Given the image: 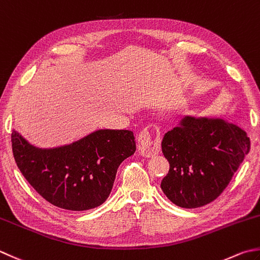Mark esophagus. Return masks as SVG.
<instances>
[{"instance_id":"esophagus-1","label":"esophagus","mask_w":260,"mask_h":260,"mask_svg":"<svg viewBox=\"0 0 260 260\" xmlns=\"http://www.w3.org/2000/svg\"><path fill=\"white\" fill-rule=\"evenodd\" d=\"M137 147L142 155L144 156H153L160 152V141L152 140L151 135L147 131H142L137 140Z\"/></svg>"}]
</instances>
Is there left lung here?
<instances>
[{"mask_svg": "<svg viewBox=\"0 0 260 260\" xmlns=\"http://www.w3.org/2000/svg\"><path fill=\"white\" fill-rule=\"evenodd\" d=\"M170 165L161 189L177 206H204L221 195L250 150L245 129L217 117L185 116L161 142Z\"/></svg>", "mask_w": 260, "mask_h": 260, "instance_id": "left-lung-1", "label": "left lung"}]
</instances>
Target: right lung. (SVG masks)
Returning a JSON list of instances; mask_svg holds the SVG:
<instances>
[{
  "label": "right lung",
  "instance_id": "right-lung-1",
  "mask_svg": "<svg viewBox=\"0 0 260 260\" xmlns=\"http://www.w3.org/2000/svg\"><path fill=\"white\" fill-rule=\"evenodd\" d=\"M18 168L38 194L57 207L86 211L108 198L119 165L133 155L135 137L127 129H98L52 149L37 147L12 132Z\"/></svg>",
  "mask_w": 260,
  "mask_h": 260
}]
</instances>
